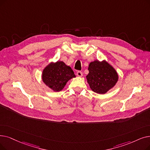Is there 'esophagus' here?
<instances>
[{
  "mask_svg": "<svg viewBox=\"0 0 150 150\" xmlns=\"http://www.w3.org/2000/svg\"><path fill=\"white\" fill-rule=\"evenodd\" d=\"M76 75H77L78 76H80V77H81V76H83V73L81 72V71H78L77 72H76Z\"/></svg>",
  "mask_w": 150,
  "mask_h": 150,
  "instance_id": "obj_1",
  "label": "esophagus"
}]
</instances>
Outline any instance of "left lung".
<instances>
[{"mask_svg":"<svg viewBox=\"0 0 150 150\" xmlns=\"http://www.w3.org/2000/svg\"><path fill=\"white\" fill-rule=\"evenodd\" d=\"M86 79L91 89L97 94H105L112 88L118 80V75L112 66L103 61L91 62Z\"/></svg>","mask_w":150,"mask_h":150,"instance_id":"8db88e82","label":"left lung"}]
</instances>
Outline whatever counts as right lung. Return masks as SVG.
<instances>
[{"label": "right lung", "mask_w": 150, "mask_h": 150, "mask_svg": "<svg viewBox=\"0 0 150 150\" xmlns=\"http://www.w3.org/2000/svg\"><path fill=\"white\" fill-rule=\"evenodd\" d=\"M75 77L74 71L62 61L51 63L43 71L42 80L45 84L54 91H60L67 82Z\"/></svg>", "instance_id": "1"}]
</instances>
